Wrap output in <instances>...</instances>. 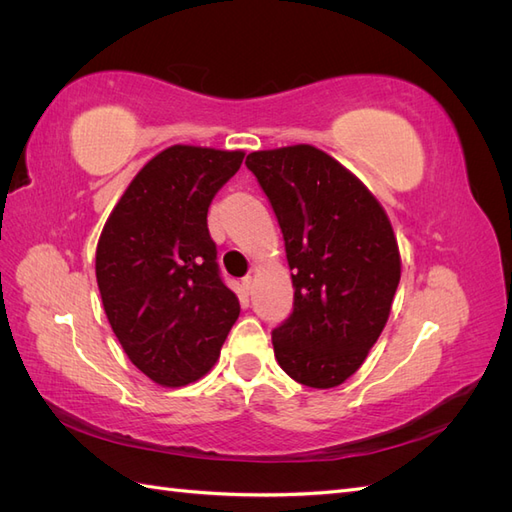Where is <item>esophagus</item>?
I'll return each instance as SVG.
<instances>
[{
    "mask_svg": "<svg viewBox=\"0 0 512 512\" xmlns=\"http://www.w3.org/2000/svg\"><path fill=\"white\" fill-rule=\"evenodd\" d=\"M241 286H243L245 294H250V292H252V286H254V280H252V277H243V280H241Z\"/></svg>",
    "mask_w": 512,
    "mask_h": 512,
    "instance_id": "34e87169",
    "label": "esophagus"
}]
</instances>
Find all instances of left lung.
<instances>
[{
    "label": "left lung",
    "mask_w": 512,
    "mask_h": 512,
    "mask_svg": "<svg viewBox=\"0 0 512 512\" xmlns=\"http://www.w3.org/2000/svg\"><path fill=\"white\" fill-rule=\"evenodd\" d=\"M292 269L294 309L273 331L275 359L312 389L344 384L391 314L401 256L389 215L354 173L314 145L252 151Z\"/></svg>",
    "instance_id": "obj_1"
}]
</instances>
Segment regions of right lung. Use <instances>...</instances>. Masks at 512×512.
<instances>
[{
  "label": "right lung",
  "instance_id": "add662e5",
  "mask_svg": "<svg viewBox=\"0 0 512 512\" xmlns=\"http://www.w3.org/2000/svg\"><path fill=\"white\" fill-rule=\"evenodd\" d=\"M245 151L170 145L121 194L102 228L96 280L128 359L160 386L203 378L239 318L207 228L213 196Z\"/></svg>",
  "mask_w": 512,
  "mask_h": 512
}]
</instances>
